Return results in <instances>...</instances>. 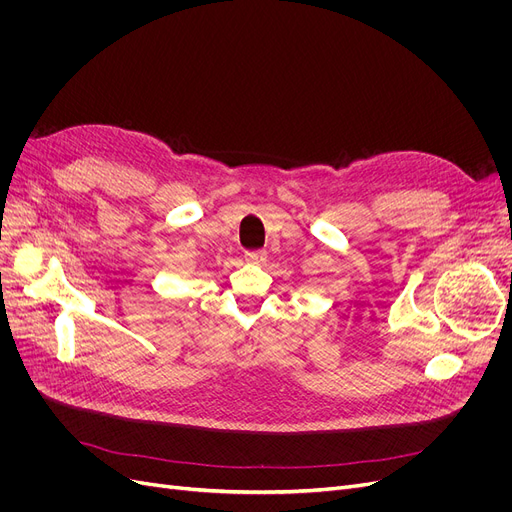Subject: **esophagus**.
<instances>
[{
	"instance_id": "esophagus-1",
	"label": "esophagus",
	"mask_w": 512,
	"mask_h": 512,
	"mask_svg": "<svg viewBox=\"0 0 512 512\" xmlns=\"http://www.w3.org/2000/svg\"><path fill=\"white\" fill-rule=\"evenodd\" d=\"M245 261L253 263V265H261L265 261V251H247Z\"/></svg>"
}]
</instances>
